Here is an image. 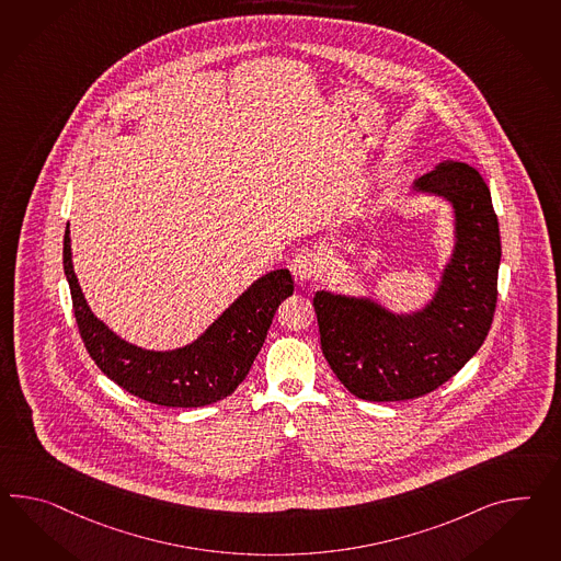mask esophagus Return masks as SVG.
<instances>
[{
  "mask_svg": "<svg viewBox=\"0 0 561 561\" xmlns=\"http://www.w3.org/2000/svg\"><path fill=\"white\" fill-rule=\"evenodd\" d=\"M290 273L295 276V280L299 285L311 283L316 280L319 273H321V262L313 250L302 248L301 252H297L293 260H290Z\"/></svg>",
  "mask_w": 561,
  "mask_h": 561,
  "instance_id": "obj_1",
  "label": "esophagus"
}]
</instances>
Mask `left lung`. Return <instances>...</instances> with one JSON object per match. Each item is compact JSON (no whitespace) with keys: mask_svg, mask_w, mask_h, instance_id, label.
<instances>
[{"mask_svg":"<svg viewBox=\"0 0 561 561\" xmlns=\"http://www.w3.org/2000/svg\"><path fill=\"white\" fill-rule=\"evenodd\" d=\"M413 188L444 197L456 216L454 254L433 301L394 316L370 299L313 297L323 356L362 401H409L442 387L484 344L496 309L501 231L482 174L446 160Z\"/></svg>","mask_w":561,"mask_h":561,"instance_id":"8db88e82","label":"left lung"}]
</instances>
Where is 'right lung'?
I'll list each match as a JSON object with an SVG mask.
<instances>
[{
	"mask_svg": "<svg viewBox=\"0 0 561 561\" xmlns=\"http://www.w3.org/2000/svg\"><path fill=\"white\" fill-rule=\"evenodd\" d=\"M62 266L89 356L115 385L160 407H205L230 397L259 356L278 305L295 290L287 268L264 274L193 344L152 352L117 337L91 313L72 271L69 228L65 231Z\"/></svg>",
	"mask_w": 561,
	"mask_h": 561,
	"instance_id": "right-lung-1",
	"label": "right lung"
}]
</instances>
